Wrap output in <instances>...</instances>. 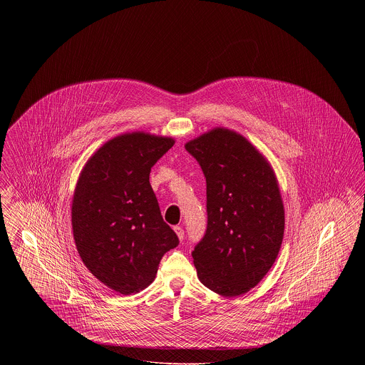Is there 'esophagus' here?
<instances>
[{"label":"esophagus","mask_w":365,"mask_h":365,"mask_svg":"<svg viewBox=\"0 0 365 365\" xmlns=\"http://www.w3.org/2000/svg\"><path fill=\"white\" fill-rule=\"evenodd\" d=\"M174 230L175 232H176V235H178V238H179V241H183V238H185V230L182 228V226H175Z\"/></svg>","instance_id":"1"}]
</instances>
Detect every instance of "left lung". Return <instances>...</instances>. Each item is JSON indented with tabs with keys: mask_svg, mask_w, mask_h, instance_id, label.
<instances>
[{
	"mask_svg": "<svg viewBox=\"0 0 365 365\" xmlns=\"http://www.w3.org/2000/svg\"><path fill=\"white\" fill-rule=\"evenodd\" d=\"M185 148L207 179V231L191 253L197 275L217 294H245L278 257L284 231L278 180L256 148L227 128Z\"/></svg>",
	"mask_w": 365,
	"mask_h": 365,
	"instance_id": "8db88e82",
	"label": "left lung"
}]
</instances>
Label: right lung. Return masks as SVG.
<instances>
[{"instance_id":"add662e5","label":"right lung","mask_w":365,"mask_h":365,"mask_svg":"<svg viewBox=\"0 0 365 365\" xmlns=\"http://www.w3.org/2000/svg\"><path fill=\"white\" fill-rule=\"evenodd\" d=\"M174 143L145 133L119 135L90 157L76 183V249L87 269L120 294L148 287L163 256L179 245L149 182L152 167Z\"/></svg>"}]
</instances>
